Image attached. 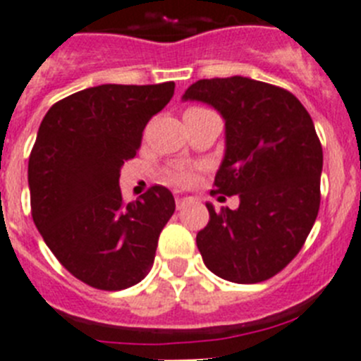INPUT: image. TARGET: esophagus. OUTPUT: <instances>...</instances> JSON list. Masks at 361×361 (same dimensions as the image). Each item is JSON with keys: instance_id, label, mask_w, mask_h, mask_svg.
Wrapping results in <instances>:
<instances>
[{"instance_id": "esophagus-1", "label": "esophagus", "mask_w": 361, "mask_h": 361, "mask_svg": "<svg viewBox=\"0 0 361 361\" xmlns=\"http://www.w3.org/2000/svg\"><path fill=\"white\" fill-rule=\"evenodd\" d=\"M188 200H191V197H188L186 193H183V191H177V193H175V202H177V208H183Z\"/></svg>"}]
</instances>
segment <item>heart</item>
<instances>
[{"label":"heart","mask_w":361,"mask_h":361,"mask_svg":"<svg viewBox=\"0 0 361 361\" xmlns=\"http://www.w3.org/2000/svg\"><path fill=\"white\" fill-rule=\"evenodd\" d=\"M190 177H191L190 171L178 170L171 175V180H173V183H188V180H190Z\"/></svg>","instance_id":"b5f03b06"}]
</instances>
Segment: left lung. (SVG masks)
I'll list each match as a JSON object with an SVG mask.
<instances>
[{
    "label": "left lung",
    "instance_id": "8db88e82",
    "mask_svg": "<svg viewBox=\"0 0 361 361\" xmlns=\"http://www.w3.org/2000/svg\"><path fill=\"white\" fill-rule=\"evenodd\" d=\"M183 101H200L226 123L215 188L238 195L197 233L212 273L235 283L275 276L296 257L320 208L324 153L311 116L291 92L242 75L200 79Z\"/></svg>",
    "mask_w": 361,
    "mask_h": 361
}]
</instances>
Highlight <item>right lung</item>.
Instances as JSON below:
<instances>
[{"mask_svg":"<svg viewBox=\"0 0 361 361\" xmlns=\"http://www.w3.org/2000/svg\"><path fill=\"white\" fill-rule=\"evenodd\" d=\"M173 90V81L92 86L61 99L41 121L28 159L32 219L57 260L92 288L121 291L152 269L175 199L153 186L126 204L119 177Z\"/></svg>","mask_w":361,"mask_h":361,"instance_id":"1","label":"right lung"}]
</instances>
